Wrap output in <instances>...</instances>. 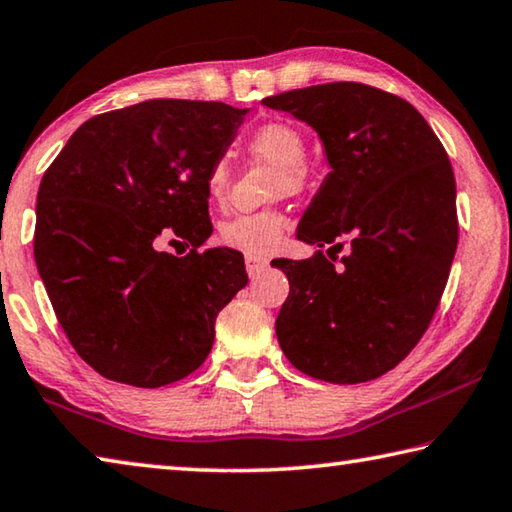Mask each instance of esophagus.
Returning a JSON list of instances; mask_svg holds the SVG:
<instances>
[{"label":"esophagus","mask_w":512,"mask_h":512,"mask_svg":"<svg viewBox=\"0 0 512 512\" xmlns=\"http://www.w3.org/2000/svg\"><path fill=\"white\" fill-rule=\"evenodd\" d=\"M265 265H267L265 258H256V256L245 258V267H247V274L251 276V279H256V276L265 270Z\"/></svg>","instance_id":"34e87169"}]
</instances>
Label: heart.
<instances>
[{"label": "heart", "mask_w": 512, "mask_h": 512, "mask_svg": "<svg viewBox=\"0 0 512 512\" xmlns=\"http://www.w3.org/2000/svg\"><path fill=\"white\" fill-rule=\"evenodd\" d=\"M247 148L256 157L272 161L281 166V186L290 191H299L308 179L306 157L308 143L303 132L290 121H265L263 125L249 134ZM229 168L224 159L213 161L211 168L206 170V193L211 200H220L227 188ZM288 218L281 211H256V213H240L236 218L222 222L220 242L231 249H238L247 256H265L281 245Z\"/></svg>", "instance_id": "b5f03b06"}]
</instances>
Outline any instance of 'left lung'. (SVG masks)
<instances>
[{"label": "left lung", "mask_w": 512, "mask_h": 512, "mask_svg": "<svg viewBox=\"0 0 512 512\" xmlns=\"http://www.w3.org/2000/svg\"><path fill=\"white\" fill-rule=\"evenodd\" d=\"M263 103L310 123L333 168L299 240L351 245L342 267L321 249L308 261H272L290 281L276 337L310 378H380L425 335L450 276L459 242L450 159L423 114L378 87L326 83Z\"/></svg>", "instance_id": "left-lung-1"}]
</instances>
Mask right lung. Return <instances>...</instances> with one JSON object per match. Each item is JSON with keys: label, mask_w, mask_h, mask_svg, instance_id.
<instances>
[{"label": "right lung", "mask_w": 512, "mask_h": 512, "mask_svg": "<svg viewBox=\"0 0 512 512\" xmlns=\"http://www.w3.org/2000/svg\"><path fill=\"white\" fill-rule=\"evenodd\" d=\"M245 112L155 98L98 114L44 173L35 263L69 344L103 378L157 389L211 353L247 272L236 249L200 251L213 233L204 179ZM170 232L186 257L156 251Z\"/></svg>", "instance_id": "1"}]
</instances>
